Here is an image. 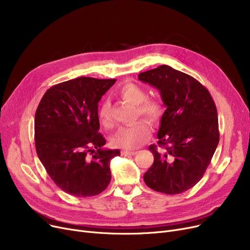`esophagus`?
Segmentation results:
<instances>
[{
  "instance_id": "34e87169",
  "label": "esophagus",
  "mask_w": 250,
  "mask_h": 250,
  "mask_svg": "<svg viewBox=\"0 0 250 250\" xmlns=\"http://www.w3.org/2000/svg\"><path fill=\"white\" fill-rule=\"evenodd\" d=\"M137 151H130V150H123L122 155H136Z\"/></svg>"
}]
</instances>
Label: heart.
<instances>
[{
  "label": "heart",
  "instance_id": "b5f03b06",
  "mask_svg": "<svg viewBox=\"0 0 250 250\" xmlns=\"http://www.w3.org/2000/svg\"><path fill=\"white\" fill-rule=\"evenodd\" d=\"M117 95L123 100L136 105L137 114L145 117L153 125H158L163 118L165 112V105L160 98L147 99V92L140 85L126 82L117 89ZM99 120L105 126L111 125L110 104L104 100L99 106ZM150 136L149 125L140 121L133 125L123 126L117 130L112 138V143L115 147L132 149L139 146L141 143L147 140Z\"/></svg>",
  "mask_w": 250,
  "mask_h": 250
}]
</instances>
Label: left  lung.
<instances>
[{
  "instance_id": "left-lung-1",
  "label": "left lung",
  "mask_w": 250,
  "mask_h": 250,
  "mask_svg": "<svg viewBox=\"0 0 250 250\" xmlns=\"http://www.w3.org/2000/svg\"><path fill=\"white\" fill-rule=\"evenodd\" d=\"M139 80L158 89L166 107L157 134L165 151L149 147L154 162L144 180L159 192L187 191L201 180L218 146L215 102L198 80L166 64L140 73Z\"/></svg>"
}]
</instances>
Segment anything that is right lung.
I'll return each mask as SVG.
<instances>
[{
	"label": "right lung",
	"mask_w": 250,
	"mask_h": 250,
	"mask_svg": "<svg viewBox=\"0 0 250 250\" xmlns=\"http://www.w3.org/2000/svg\"><path fill=\"white\" fill-rule=\"evenodd\" d=\"M115 81L76 78L49 88L38 104L37 156L52 181L71 195H97L110 182V160L121 152L102 148L106 141L98 133V102Z\"/></svg>",
	"instance_id": "right-lung-1"
}]
</instances>
